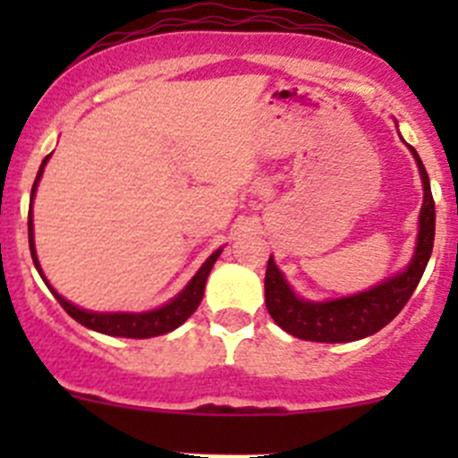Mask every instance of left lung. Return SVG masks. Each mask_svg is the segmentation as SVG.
Segmentation results:
<instances>
[{
    "mask_svg": "<svg viewBox=\"0 0 458 458\" xmlns=\"http://www.w3.org/2000/svg\"><path fill=\"white\" fill-rule=\"evenodd\" d=\"M410 150L417 159L419 173L423 179V208L421 216H419L421 228H419L417 252H414L408 270L383 281L381 285L368 290V293L336 299V301L312 303L294 297V293L288 288L279 267L275 266L270 257L266 267V308L276 321V326L303 341L344 344V341H357L374 335L403 310V306L417 290L423 272H426L429 255H432L434 221H437L426 165L419 159L412 146H410Z\"/></svg>",
    "mask_w": 458,
    "mask_h": 458,
    "instance_id": "1",
    "label": "left lung"
}]
</instances>
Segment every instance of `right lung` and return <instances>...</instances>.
<instances>
[{
    "instance_id": "add662e5",
    "label": "right lung",
    "mask_w": 458,
    "mask_h": 458,
    "mask_svg": "<svg viewBox=\"0 0 458 458\" xmlns=\"http://www.w3.org/2000/svg\"><path fill=\"white\" fill-rule=\"evenodd\" d=\"M46 161H48V157L41 161V168H39V173H37L35 183H32L30 201H32V197H35L37 182H39L41 173H44ZM29 246H30L32 263H35V267L39 270V275H41L39 261H37V255H35V242H32V206L29 212ZM219 252L221 250H216L208 257V261L203 263V266L199 267V272L192 276L191 284L186 285V290H183L177 299H173L168 306L159 308V310L141 312V315H128V312L126 315H123V312H114V315H97V312L81 310V308L72 306V303H68L66 299L59 297V294L50 288V284L46 281L44 275H41V279L46 281V285H48L50 293L55 294V299L59 301V306H62L68 315L75 318V321H80L81 326L101 332V335H110V336H126V339H150V336L165 335V332L179 327L188 317L192 315V312L197 310V308H199V303L203 299V288H206V279H208V275H210L212 263L216 261Z\"/></svg>"
}]
</instances>
